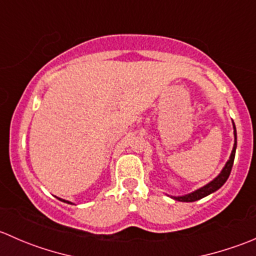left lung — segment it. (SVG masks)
Listing matches in <instances>:
<instances>
[{"instance_id": "1", "label": "left lung", "mask_w": 256, "mask_h": 256, "mask_svg": "<svg viewBox=\"0 0 256 256\" xmlns=\"http://www.w3.org/2000/svg\"><path fill=\"white\" fill-rule=\"evenodd\" d=\"M233 128H234L233 151H232L230 157H229V160L226 161V166L223 167V170L220 171V174L214 178L213 180H210V182L207 183L206 186H203V187L196 190L194 192H190V193H188V194H184V196H180V197L171 196V198H174V200H180V202H196V200H202V198L207 197V196L210 194V193L218 190L219 188H220L226 182L229 174H230L232 167H233L234 157H236V125H234V122H233Z\"/></svg>"}]
</instances>
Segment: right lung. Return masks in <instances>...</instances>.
<instances>
[{
    "instance_id": "1",
    "label": "right lung",
    "mask_w": 256,
    "mask_h": 256,
    "mask_svg": "<svg viewBox=\"0 0 256 256\" xmlns=\"http://www.w3.org/2000/svg\"><path fill=\"white\" fill-rule=\"evenodd\" d=\"M59 200H63V202H66V203H69V204H73V203H72V202H69V200H62V198H59Z\"/></svg>"
}]
</instances>
